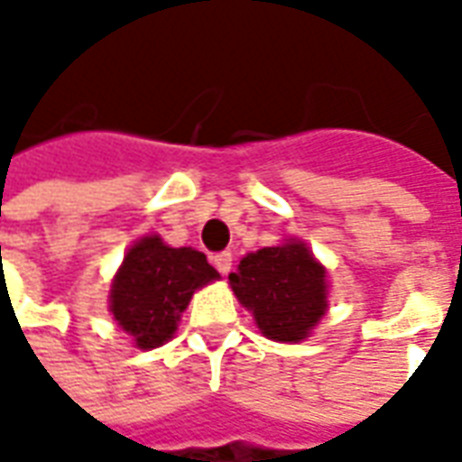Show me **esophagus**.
<instances>
[{
	"instance_id": "esophagus-1",
	"label": "esophagus",
	"mask_w": 462,
	"mask_h": 462,
	"mask_svg": "<svg viewBox=\"0 0 462 462\" xmlns=\"http://www.w3.org/2000/svg\"><path fill=\"white\" fill-rule=\"evenodd\" d=\"M212 264H215V267H217V272H220V274H227V272L232 270V252H217V254H215V257H212Z\"/></svg>"
}]
</instances>
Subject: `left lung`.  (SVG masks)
Returning a JSON list of instances; mask_svg holds the SVG:
<instances>
[{"instance_id": "8db88e82", "label": "left lung", "mask_w": 462, "mask_h": 462, "mask_svg": "<svg viewBox=\"0 0 462 462\" xmlns=\"http://www.w3.org/2000/svg\"><path fill=\"white\" fill-rule=\"evenodd\" d=\"M327 272L304 242L252 252L230 274L232 291L264 337L301 341L327 310Z\"/></svg>"}]
</instances>
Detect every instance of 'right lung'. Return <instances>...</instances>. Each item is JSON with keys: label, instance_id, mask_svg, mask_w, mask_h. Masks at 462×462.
Wrapping results in <instances>:
<instances>
[{"label": "right lung", "instance_id": "right-lung-1", "mask_svg": "<svg viewBox=\"0 0 462 462\" xmlns=\"http://www.w3.org/2000/svg\"><path fill=\"white\" fill-rule=\"evenodd\" d=\"M217 280V270L192 247H168L161 237L135 242L111 287L114 319L141 348L161 346L172 337L192 291Z\"/></svg>", "mask_w": 462, "mask_h": 462}]
</instances>
